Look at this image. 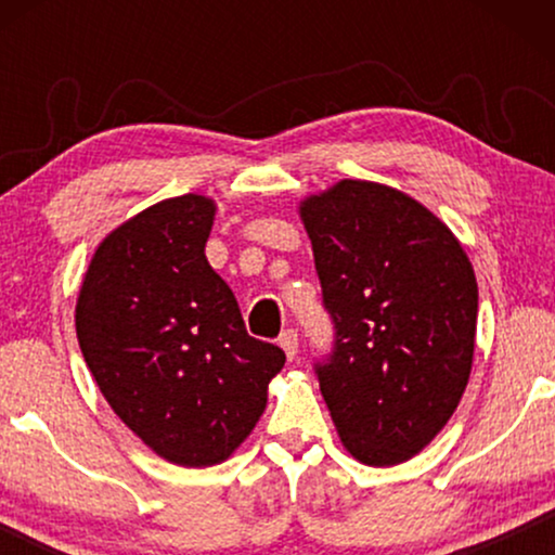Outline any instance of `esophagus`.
<instances>
[{
	"mask_svg": "<svg viewBox=\"0 0 555 555\" xmlns=\"http://www.w3.org/2000/svg\"><path fill=\"white\" fill-rule=\"evenodd\" d=\"M278 340H280V348H283L287 359L293 361L295 356H298V333H295L293 328H287V331L280 333Z\"/></svg>",
	"mask_w": 555,
	"mask_h": 555,
	"instance_id": "1",
	"label": "esophagus"
}]
</instances>
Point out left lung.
Here are the masks:
<instances>
[{
	"label": "left lung",
	"instance_id": "1",
	"mask_svg": "<svg viewBox=\"0 0 555 555\" xmlns=\"http://www.w3.org/2000/svg\"><path fill=\"white\" fill-rule=\"evenodd\" d=\"M336 323L318 382L340 442L369 467L412 460L467 389L477 280L442 219L399 189L340 179L300 202Z\"/></svg>",
	"mask_w": 555,
	"mask_h": 555
}]
</instances>
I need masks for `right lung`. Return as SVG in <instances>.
<instances>
[{
    "mask_svg": "<svg viewBox=\"0 0 555 555\" xmlns=\"http://www.w3.org/2000/svg\"><path fill=\"white\" fill-rule=\"evenodd\" d=\"M217 204L173 196L118 224L82 278L75 333L118 420L179 467L224 462L268 406L285 366L247 333L230 285L204 255Z\"/></svg>",
    "mask_w": 555,
    "mask_h": 555,
    "instance_id": "add662e5",
    "label": "right lung"
}]
</instances>
